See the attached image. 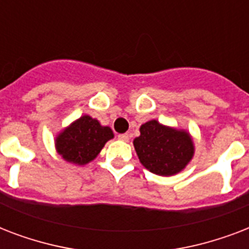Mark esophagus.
<instances>
[{
	"instance_id": "34e87169",
	"label": "esophagus",
	"mask_w": 249,
	"mask_h": 249,
	"mask_svg": "<svg viewBox=\"0 0 249 249\" xmlns=\"http://www.w3.org/2000/svg\"><path fill=\"white\" fill-rule=\"evenodd\" d=\"M117 138H119L120 141H123V142H128L129 141V136L126 134V133H124V134H119V136H117Z\"/></svg>"
}]
</instances>
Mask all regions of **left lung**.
Masks as SVG:
<instances>
[{
    "label": "left lung",
    "mask_w": 249,
    "mask_h": 249,
    "mask_svg": "<svg viewBox=\"0 0 249 249\" xmlns=\"http://www.w3.org/2000/svg\"><path fill=\"white\" fill-rule=\"evenodd\" d=\"M141 136L133 141L141 164L158 176L179 173L193 159L194 142L189 132L151 120L141 125Z\"/></svg>",
    "instance_id": "8db88e82"
}]
</instances>
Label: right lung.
<instances>
[{"label":"right lung","mask_w":249,"mask_h":249,"mask_svg":"<svg viewBox=\"0 0 249 249\" xmlns=\"http://www.w3.org/2000/svg\"><path fill=\"white\" fill-rule=\"evenodd\" d=\"M113 133L108 126H102L97 119L84 115L63 129L55 138V148L66 161L85 165L98 156Z\"/></svg>","instance_id":"add662e5"}]
</instances>
